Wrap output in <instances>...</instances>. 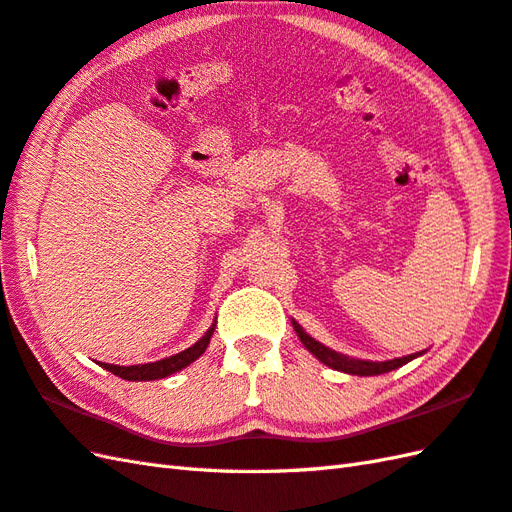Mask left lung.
I'll return each instance as SVG.
<instances>
[{"instance_id":"8db88e82","label":"left lung","mask_w":512,"mask_h":512,"mask_svg":"<svg viewBox=\"0 0 512 512\" xmlns=\"http://www.w3.org/2000/svg\"><path fill=\"white\" fill-rule=\"evenodd\" d=\"M294 325V331L296 336L301 338L303 347L310 351L314 358H318L323 364H327L329 368H336V371H342V373H349V375H360V377H368V375H382V373H388V371H395V368L408 364L410 360L419 358V355H423L425 351L421 353H412V355H406V358H395V360H386V362H368V360H355V358H349V355L344 353H338L334 349L325 347V344H320L318 340H314L310 334H305V329L296 323V320H292Z\"/></svg>"}]
</instances>
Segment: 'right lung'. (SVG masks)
Wrapping results in <instances>:
<instances>
[{
	"mask_svg": "<svg viewBox=\"0 0 512 512\" xmlns=\"http://www.w3.org/2000/svg\"><path fill=\"white\" fill-rule=\"evenodd\" d=\"M213 329H216V320H213V325L205 331V336H202L196 344H192V347L181 351V353H176V355H170V358H163L159 362L135 364V366H117V364L100 362V366L106 368V371H111L117 377L128 379V382H152V379H163L176 371H181V368L189 366L194 360H198L200 355L205 353V349L209 347Z\"/></svg>",
	"mask_w": 512,
	"mask_h": 512,
	"instance_id": "right-lung-1",
	"label": "right lung"
}]
</instances>
